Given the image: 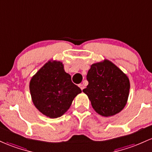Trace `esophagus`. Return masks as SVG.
Returning <instances> with one entry per match:
<instances>
[{"label": "esophagus", "instance_id": "34e87169", "mask_svg": "<svg viewBox=\"0 0 152 152\" xmlns=\"http://www.w3.org/2000/svg\"><path fill=\"white\" fill-rule=\"evenodd\" d=\"M79 86V87L81 88V90H83L84 89V84H80Z\"/></svg>", "mask_w": 152, "mask_h": 152}]
</instances>
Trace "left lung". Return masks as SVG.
Here are the masks:
<instances>
[{"label":"left lung","mask_w":152,"mask_h":152,"mask_svg":"<svg viewBox=\"0 0 152 152\" xmlns=\"http://www.w3.org/2000/svg\"><path fill=\"white\" fill-rule=\"evenodd\" d=\"M86 79L89 84L83 92L98 114L113 116L125 107L129 95V79L114 63L108 60L94 63Z\"/></svg>","instance_id":"obj_1"}]
</instances>
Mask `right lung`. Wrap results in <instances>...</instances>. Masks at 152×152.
I'll use <instances>...</instances> for the list:
<instances>
[{
	"label": "right lung",
	"mask_w": 152,
	"mask_h": 152,
	"mask_svg": "<svg viewBox=\"0 0 152 152\" xmlns=\"http://www.w3.org/2000/svg\"><path fill=\"white\" fill-rule=\"evenodd\" d=\"M30 94L37 109L50 118L62 116L81 92L61 61H49L32 76Z\"/></svg>",
	"instance_id": "right-lung-1"
}]
</instances>
